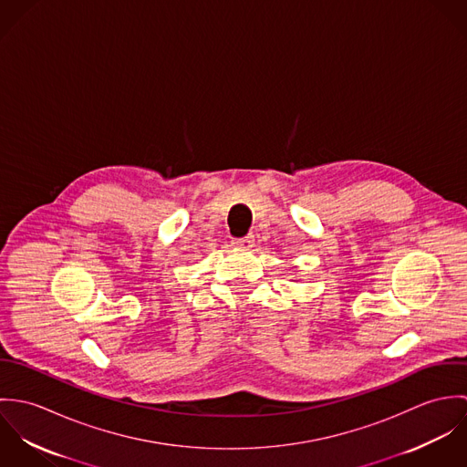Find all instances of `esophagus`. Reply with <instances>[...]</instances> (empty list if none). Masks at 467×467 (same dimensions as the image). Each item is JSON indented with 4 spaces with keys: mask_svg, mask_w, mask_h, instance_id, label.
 Listing matches in <instances>:
<instances>
[{
    "mask_svg": "<svg viewBox=\"0 0 467 467\" xmlns=\"http://www.w3.org/2000/svg\"><path fill=\"white\" fill-rule=\"evenodd\" d=\"M234 244L239 246V248L250 250V248H254V244H255V237H254L252 234H248V235H244V237H241V239H235Z\"/></svg>",
    "mask_w": 467,
    "mask_h": 467,
    "instance_id": "1",
    "label": "esophagus"
}]
</instances>
